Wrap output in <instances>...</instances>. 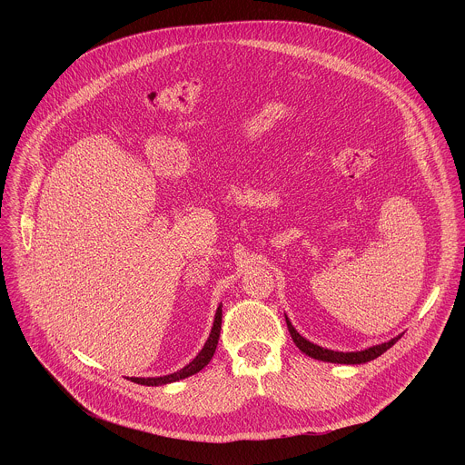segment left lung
I'll return each mask as SVG.
<instances>
[{
  "mask_svg": "<svg viewBox=\"0 0 465 465\" xmlns=\"http://www.w3.org/2000/svg\"><path fill=\"white\" fill-rule=\"evenodd\" d=\"M286 326H288V331L292 334L295 345L308 356L315 358V360H322V361H330V363H345V365H358V363H367L371 360H376L378 356H381L387 349H391L399 338L401 334L385 341V343H380V345H372L369 349H363V351H356V352H340V351H331V349H324L317 343H312L310 340H306L304 336H301L299 332L295 331V328L292 326V322L288 321L286 317Z\"/></svg>",
  "mask_w": 465,
  "mask_h": 465,
  "instance_id": "left-lung-1",
  "label": "left lung"
}]
</instances>
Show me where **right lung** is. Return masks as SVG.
<instances>
[{
    "label": "right lung",
    "instance_id": "obj_1",
    "mask_svg": "<svg viewBox=\"0 0 465 465\" xmlns=\"http://www.w3.org/2000/svg\"><path fill=\"white\" fill-rule=\"evenodd\" d=\"M220 330H222V304L216 310L214 322H213V328H211V332H209V338L205 340L202 351L197 354V358H193V361H190L184 369H181V371H177L173 374H168V376H159V378H131V381L137 383V385H146V387H159V385L173 383V381H179V380H184V378H190V376L197 374L211 361V358H213V354L216 351V345H218Z\"/></svg>",
    "mask_w": 465,
    "mask_h": 465
}]
</instances>
